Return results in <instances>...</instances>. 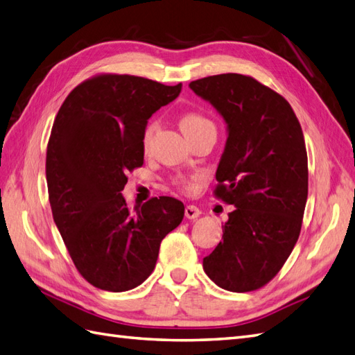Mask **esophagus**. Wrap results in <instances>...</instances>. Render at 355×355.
Returning a JSON list of instances; mask_svg holds the SVG:
<instances>
[{"mask_svg": "<svg viewBox=\"0 0 355 355\" xmlns=\"http://www.w3.org/2000/svg\"><path fill=\"white\" fill-rule=\"evenodd\" d=\"M200 209H198V207H196V206H187L185 207V217L188 218V220H196L197 217H200Z\"/></svg>", "mask_w": 355, "mask_h": 355, "instance_id": "esophagus-1", "label": "esophagus"}]
</instances>
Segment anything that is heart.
I'll use <instances>...</instances> for the list:
<instances>
[{
	"label": "heart",
	"mask_w": 355,
	"mask_h": 355,
	"mask_svg": "<svg viewBox=\"0 0 355 355\" xmlns=\"http://www.w3.org/2000/svg\"><path fill=\"white\" fill-rule=\"evenodd\" d=\"M180 128L187 137L194 135L198 132H203L206 129H215V125L211 122L209 119L198 114V112H187V114L180 119ZM153 132V125H149L146 128L144 131V137H143V144L148 146L149 140Z\"/></svg>",
	"instance_id": "b5f03b06"
}]
</instances>
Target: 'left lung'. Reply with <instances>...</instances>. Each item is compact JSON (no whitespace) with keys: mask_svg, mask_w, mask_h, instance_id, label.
I'll list each match as a JSON object with an SVG mask.
<instances>
[{"mask_svg":"<svg viewBox=\"0 0 355 355\" xmlns=\"http://www.w3.org/2000/svg\"><path fill=\"white\" fill-rule=\"evenodd\" d=\"M189 89L227 125L215 196L235 206L203 270L226 291H256L282 270L300 236L309 185L304 135L289 102L252 76H206Z\"/></svg>","mask_w":355,"mask_h":355,"instance_id":"left-lung-1","label":"left lung"}]
</instances>
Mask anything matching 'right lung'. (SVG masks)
Returning a JSON list of instances; mask_svg holds the SVG:
<instances>
[{"instance_id":"add662e5","label":"right lung","mask_w":355,"mask_h":355,"mask_svg":"<svg viewBox=\"0 0 355 355\" xmlns=\"http://www.w3.org/2000/svg\"><path fill=\"white\" fill-rule=\"evenodd\" d=\"M182 84L132 75H98L60 107L46 149L54 223L83 277L110 292L137 288L152 274L161 241L184 218V203L153 197L131 209L126 173L143 166L148 120Z\"/></svg>"}]
</instances>
